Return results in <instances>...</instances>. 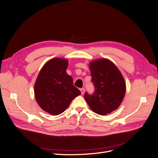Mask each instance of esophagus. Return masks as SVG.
Returning <instances> with one entry per match:
<instances>
[{
	"label": "esophagus",
	"instance_id": "34e87169",
	"mask_svg": "<svg viewBox=\"0 0 158 158\" xmlns=\"http://www.w3.org/2000/svg\"><path fill=\"white\" fill-rule=\"evenodd\" d=\"M80 92H81V94L83 95L85 93V89L84 88H81L80 89Z\"/></svg>",
	"mask_w": 158,
	"mask_h": 158
}]
</instances>
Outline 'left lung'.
<instances>
[{
	"instance_id": "obj_1",
	"label": "left lung",
	"mask_w": 158,
	"mask_h": 158,
	"mask_svg": "<svg viewBox=\"0 0 158 158\" xmlns=\"http://www.w3.org/2000/svg\"><path fill=\"white\" fill-rule=\"evenodd\" d=\"M95 90L86 92L84 98L94 112L101 115L111 113L120 106L125 97L126 84L120 71L111 61L98 59L89 64Z\"/></svg>"
}]
</instances>
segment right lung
Masks as SVG:
<instances>
[{"label": "right lung", "mask_w": 158, "mask_h": 158, "mask_svg": "<svg viewBox=\"0 0 158 158\" xmlns=\"http://www.w3.org/2000/svg\"><path fill=\"white\" fill-rule=\"evenodd\" d=\"M67 60L55 58L43 66L35 83L37 103L44 111L57 115L63 113L73 99L81 94L66 72Z\"/></svg>", "instance_id": "obj_1"}]
</instances>
